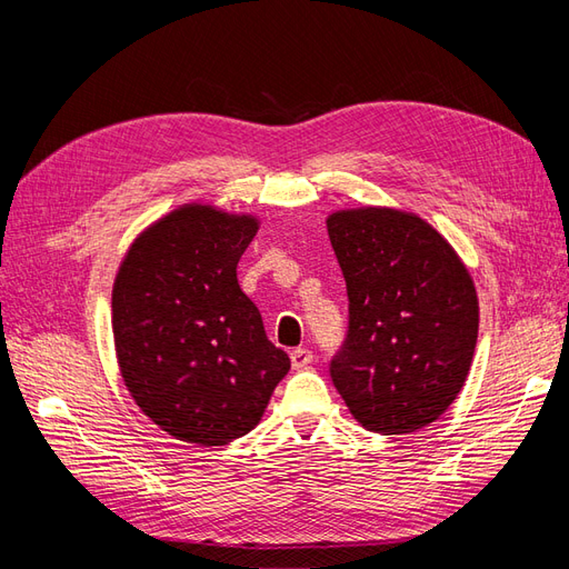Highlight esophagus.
I'll return each instance as SVG.
<instances>
[{"mask_svg":"<svg viewBox=\"0 0 569 569\" xmlns=\"http://www.w3.org/2000/svg\"><path fill=\"white\" fill-rule=\"evenodd\" d=\"M289 358H291V368L295 370H303V368H308L313 363V351H308V349H295L289 353Z\"/></svg>","mask_w":569,"mask_h":569,"instance_id":"34e87169","label":"esophagus"}]
</instances>
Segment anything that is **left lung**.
<instances>
[{
	"label": "left lung",
	"mask_w": 569,
	"mask_h": 569,
	"mask_svg": "<svg viewBox=\"0 0 569 569\" xmlns=\"http://www.w3.org/2000/svg\"><path fill=\"white\" fill-rule=\"evenodd\" d=\"M325 222L349 295V335L330 366L343 403L377 435L437 422L458 399L477 347L468 266L412 211L358 206Z\"/></svg>",
	"instance_id": "8db88e82"
}]
</instances>
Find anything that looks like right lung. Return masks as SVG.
<instances>
[{
  "label": "right lung",
  "mask_w": 569,
  "mask_h": 569,
  "mask_svg": "<svg viewBox=\"0 0 569 569\" xmlns=\"http://www.w3.org/2000/svg\"><path fill=\"white\" fill-rule=\"evenodd\" d=\"M261 220L189 201L132 239L111 291L118 372L132 401L166 435L230 443L261 422L289 372L237 282Z\"/></svg>",
  "instance_id": "add662e5"
}]
</instances>
